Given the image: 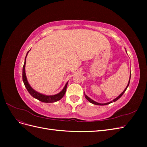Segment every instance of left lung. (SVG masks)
<instances>
[{
	"mask_svg": "<svg viewBox=\"0 0 147 147\" xmlns=\"http://www.w3.org/2000/svg\"><path fill=\"white\" fill-rule=\"evenodd\" d=\"M127 53V52H126ZM130 80H131V74H130V77H129V82H128V84H127V86L126 87V88L124 89V90L121 93V94H120L117 97H116V98L115 99H114L113 100H112V101H110V102H107V103H104V104H102V103H99V102H96V101H94V100H93L92 99H91L90 97H89L87 95H86L85 94H84V96H85V98L90 102H91V103H92V104H94V105H108V104H111V103H112V102H115V101H117L118 99H119L120 97H121L122 96H123V94H124V92L126 91V90H127V87L129 86V83H130Z\"/></svg>",
	"mask_w": 147,
	"mask_h": 147,
	"instance_id": "8db88e82",
	"label": "left lung"
}]
</instances>
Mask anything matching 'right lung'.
Segmentation results:
<instances>
[{"instance_id": "1", "label": "right lung", "mask_w": 147, "mask_h": 147, "mask_svg": "<svg viewBox=\"0 0 147 147\" xmlns=\"http://www.w3.org/2000/svg\"><path fill=\"white\" fill-rule=\"evenodd\" d=\"M29 51H28L27 55H26V56L25 60H24V64L23 68V81L24 82L25 87L26 88V89H27V90L28 91L29 94L31 96H32L33 97H34V98L37 99L41 102H45V103H51V102H55L59 100L60 99L63 98V96L65 94V91H66V89H67V84H68V82L66 83L65 86L64 87L63 90H62L61 92H59V93H57V94H55V95H49V96L43 94H42V93H40L35 90H34V89L30 86L29 83H28L27 77H26V72H25V65H26V57H27Z\"/></svg>"}]
</instances>
